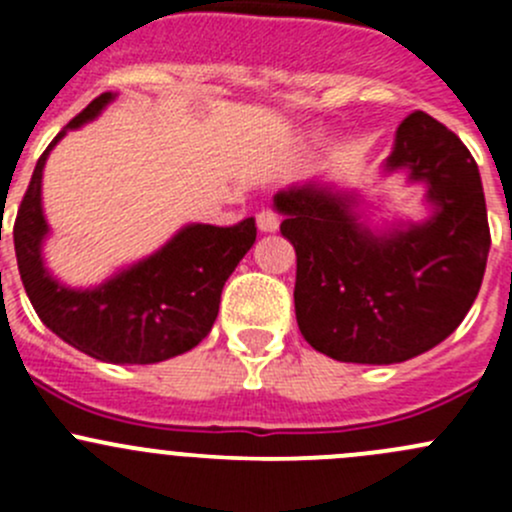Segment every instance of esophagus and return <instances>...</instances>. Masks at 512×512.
I'll use <instances>...</instances> for the list:
<instances>
[{
	"label": "esophagus",
	"instance_id": "34e87169",
	"mask_svg": "<svg viewBox=\"0 0 512 512\" xmlns=\"http://www.w3.org/2000/svg\"><path fill=\"white\" fill-rule=\"evenodd\" d=\"M257 227H260V232H275L280 227V218L272 210H262V213H257Z\"/></svg>",
	"mask_w": 512,
	"mask_h": 512
}]
</instances>
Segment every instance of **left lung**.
I'll return each instance as SVG.
<instances>
[{
    "label": "left lung",
    "mask_w": 512,
    "mask_h": 512,
    "mask_svg": "<svg viewBox=\"0 0 512 512\" xmlns=\"http://www.w3.org/2000/svg\"><path fill=\"white\" fill-rule=\"evenodd\" d=\"M384 170L426 183L431 218L371 232L356 193L309 180L275 195L297 252L299 332L337 361L399 364L441 344L476 302L488 262L483 183L456 133L414 111Z\"/></svg>",
    "instance_id": "1"
}]
</instances>
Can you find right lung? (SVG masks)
I'll return each mask as SVG.
<instances>
[{
	"label": "right lung",
	"instance_id": "obj_1",
	"mask_svg": "<svg viewBox=\"0 0 512 512\" xmlns=\"http://www.w3.org/2000/svg\"><path fill=\"white\" fill-rule=\"evenodd\" d=\"M113 98H94L36 160L14 223V250L29 302L56 337L108 364H156L190 352L208 337L227 277L255 245L257 227L255 218L232 227L185 225L158 252L103 285H61L41 257V245L49 235L41 208L44 163L66 131L94 121Z\"/></svg>",
	"mask_w": 512,
	"mask_h": 512
}]
</instances>
